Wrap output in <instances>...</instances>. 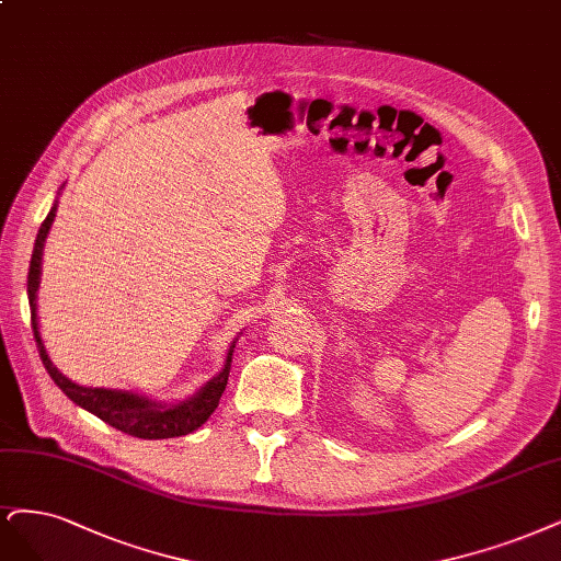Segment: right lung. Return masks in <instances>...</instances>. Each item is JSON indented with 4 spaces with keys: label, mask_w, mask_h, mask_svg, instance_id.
<instances>
[{
    "label": "right lung",
    "mask_w": 561,
    "mask_h": 561,
    "mask_svg": "<svg viewBox=\"0 0 561 561\" xmlns=\"http://www.w3.org/2000/svg\"><path fill=\"white\" fill-rule=\"evenodd\" d=\"M55 208H50V214L46 220L38 227V234L34 241L32 250V262H30V274H27V295H30V311H32V330L36 339L38 355H42V362L46 366V371L55 380L57 388H60L73 403H79L81 409L90 411L100 420H104L111 427L121 430L129 436L137 438H173V436H185L190 432L199 430L202 424L210 417L218 409V401L225 392V385L229 378V366H231V353H234V343L229 345L227 359L222 371L210 378L204 388L181 403H158L150 401L148 397L125 392V390H106V388H83V385L71 382L67 376L55 369V364L50 362L42 334H38V322H36V289H38V276H42V255H44V241L48 237V229L55 218Z\"/></svg>",
    "instance_id": "obj_1"
}]
</instances>
